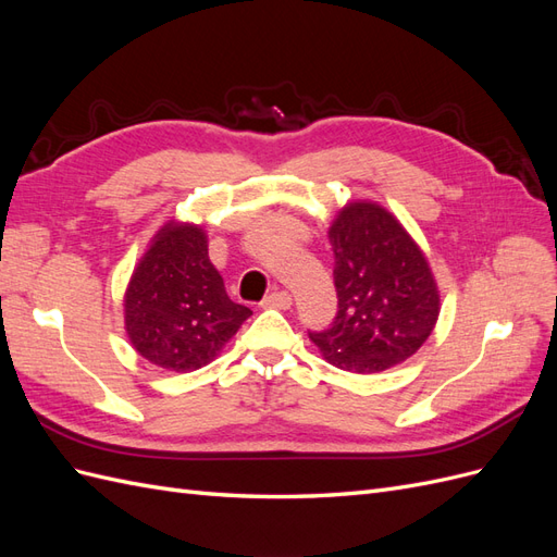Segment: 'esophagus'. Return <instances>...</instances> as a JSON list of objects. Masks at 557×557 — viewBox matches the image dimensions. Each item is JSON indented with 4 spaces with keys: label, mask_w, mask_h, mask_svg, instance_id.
I'll list each match as a JSON object with an SVG mask.
<instances>
[{
    "label": "esophagus",
    "mask_w": 557,
    "mask_h": 557,
    "mask_svg": "<svg viewBox=\"0 0 557 557\" xmlns=\"http://www.w3.org/2000/svg\"><path fill=\"white\" fill-rule=\"evenodd\" d=\"M290 305H293V297L285 290H276L272 295H267L262 301V307H269V309H290Z\"/></svg>",
    "instance_id": "1"
}]
</instances>
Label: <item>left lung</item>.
I'll use <instances>...</instances> for the list:
<instances>
[{
    "mask_svg": "<svg viewBox=\"0 0 557 557\" xmlns=\"http://www.w3.org/2000/svg\"><path fill=\"white\" fill-rule=\"evenodd\" d=\"M327 237L339 305L327 330L309 332L311 342L330 364L356 374L411 358L440 318V290L423 250L372 201H350Z\"/></svg>",
    "mask_w": 557,
    "mask_h": 557,
    "instance_id": "1",
    "label": "left lung"
}]
</instances>
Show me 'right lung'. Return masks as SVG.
Here are the masks:
<instances>
[{"label":"right lung","instance_id":"1","mask_svg":"<svg viewBox=\"0 0 557 557\" xmlns=\"http://www.w3.org/2000/svg\"><path fill=\"white\" fill-rule=\"evenodd\" d=\"M207 246L201 227L164 225L125 293L132 346L148 362L172 372L211 362L252 313L227 297Z\"/></svg>","mask_w":557,"mask_h":557}]
</instances>
